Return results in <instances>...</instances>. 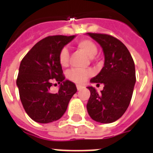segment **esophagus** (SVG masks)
<instances>
[{
    "mask_svg": "<svg viewBox=\"0 0 153 153\" xmlns=\"http://www.w3.org/2000/svg\"><path fill=\"white\" fill-rule=\"evenodd\" d=\"M76 87H77V90H78V91H80V90L83 89V85H79V84H77Z\"/></svg>",
    "mask_w": 153,
    "mask_h": 153,
    "instance_id": "esophagus-1",
    "label": "esophagus"
}]
</instances>
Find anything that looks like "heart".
I'll list each match as a JSON object with an SVG mask.
<instances>
[{
  "instance_id": "obj_1",
  "label": "heart",
  "mask_w": 153,
  "mask_h": 153,
  "mask_svg": "<svg viewBox=\"0 0 153 153\" xmlns=\"http://www.w3.org/2000/svg\"><path fill=\"white\" fill-rule=\"evenodd\" d=\"M77 46L90 58H93L97 53V47L92 41L83 39L78 42ZM59 60L63 67L67 66L69 63V51L67 48L61 49L59 55ZM93 72L89 70H73L69 72V78L76 83H83L85 80L92 75Z\"/></svg>"
}]
</instances>
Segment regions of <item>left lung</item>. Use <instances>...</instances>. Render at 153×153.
<instances>
[{
  "label": "left lung",
  "mask_w": 153,
  "mask_h": 153,
  "mask_svg": "<svg viewBox=\"0 0 153 153\" xmlns=\"http://www.w3.org/2000/svg\"><path fill=\"white\" fill-rule=\"evenodd\" d=\"M87 35L102 47L104 66L98 74L91 79V83H103L101 93L95 88L87 87L90 91L87 110L93 120L109 124L117 120L126 111L131 101L136 76L134 62L131 55L121 42L107 34Z\"/></svg>",
  "instance_id": "8db88e82"
}]
</instances>
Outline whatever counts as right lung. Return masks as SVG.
<instances>
[{
    "label": "right lung",
    "mask_w": 153,
    "mask_h": 153,
    "mask_svg": "<svg viewBox=\"0 0 153 153\" xmlns=\"http://www.w3.org/2000/svg\"><path fill=\"white\" fill-rule=\"evenodd\" d=\"M76 36H50L33 47L22 60L16 84L25 111L34 121H56L66 111L75 84L65 79L59 60L60 51ZM60 84L58 92H50L52 81Z\"/></svg>",
    "instance_id": "obj_1"
}]
</instances>
